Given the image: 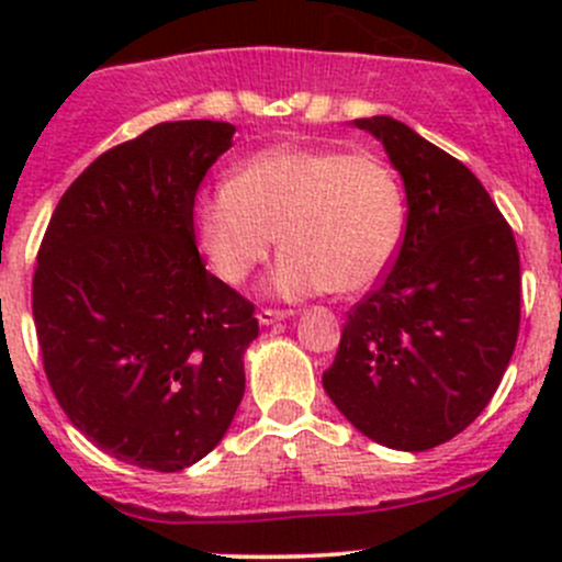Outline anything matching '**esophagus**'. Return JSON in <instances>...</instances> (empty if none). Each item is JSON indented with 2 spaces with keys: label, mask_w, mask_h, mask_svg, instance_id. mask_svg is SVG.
Wrapping results in <instances>:
<instances>
[{
  "label": "esophagus",
  "mask_w": 562,
  "mask_h": 562,
  "mask_svg": "<svg viewBox=\"0 0 562 562\" xmlns=\"http://www.w3.org/2000/svg\"><path fill=\"white\" fill-rule=\"evenodd\" d=\"M291 315H293L291 310H260L258 323H260V326H274V323L288 321Z\"/></svg>",
  "instance_id": "esophagus-1"
}]
</instances>
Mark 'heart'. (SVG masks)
I'll return each instance as SVG.
<instances>
[{
    "mask_svg": "<svg viewBox=\"0 0 562 562\" xmlns=\"http://www.w3.org/2000/svg\"><path fill=\"white\" fill-rule=\"evenodd\" d=\"M405 192L378 155L334 146H271L228 184L192 203V234L220 280L245 282L274 247L271 285L285 299L359 293L381 280L405 236Z\"/></svg>",
    "mask_w": 562,
    "mask_h": 562,
    "instance_id": "heart-1",
    "label": "heart"
}]
</instances>
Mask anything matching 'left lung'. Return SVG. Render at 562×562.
<instances>
[{
	"instance_id": "8db88e82",
	"label": "left lung",
	"mask_w": 562,
	"mask_h": 562,
	"mask_svg": "<svg viewBox=\"0 0 562 562\" xmlns=\"http://www.w3.org/2000/svg\"><path fill=\"white\" fill-rule=\"evenodd\" d=\"M400 171L405 239L345 321L323 389L375 443L427 451L475 422L519 334V252L468 166L391 116L356 119Z\"/></svg>"
}]
</instances>
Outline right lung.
<instances>
[{
	"mask_svg": "<svg viewBox=\"0 0 562 562\" xmlns=\"http://www.w3.org/2000/svg\"><path fill=\"white\" fill-rule=\"evenodd\" d=\"M234 133L190 119L113 146L67 187L37 252L50 389L78 432L146 470L206 457L245 396L255 307L206 271L192 234L198 184Z\"/></svg>",
	"mask_w": 562,
	"mask_h": 562,
	"instance_id": "add662e5",
	"label": "right lung"
}]
</instances>
